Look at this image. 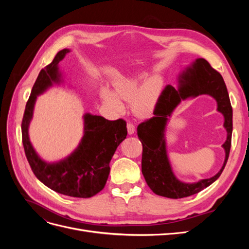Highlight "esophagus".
<instances>
[{"mask_svg":"<svg viewBox=\"0 0 249 249\" xmlns=\"http://www.w3.org/2000/svg\"><path fill=\"white\" fill-rule=\"evenodd\" d=\"M126 129H127V133H129L130 135H132V134H134L135 133V125L132 124V123H127V124H126Z\"/></svg>","mask_w":249,"mask_h":249,"instance_id":"obj_1","label":"esophagus"}]
</instances>
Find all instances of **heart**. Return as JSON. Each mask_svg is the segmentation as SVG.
<instances>
[{
    "instance_id": "heart-1",
    "label": "heart",
    "mask_w": 249,
    "mask_h": 249,
    "mask_svg": "<svg viewBox=\"0 0 249 249\" xmlns=\"http://www.w3.org/2000/svg\"><path fill=\"white\" fill-rule=\"evenodd\" d=\"M144 78L142 71H134L123 74L114 80V91L108 88L103 89V99L117 113L124 111L122 101H130L132 110L138 116H147L154 110L161 95L164 86V78L157 73Z\"/></svg>"
}]
</instances>
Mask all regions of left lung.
Segmentation results:
<instances>
[{
	"label": "left lung",
	"mask_w": 249,
	"mask_h": 249,
	"mask_svg": "<svg viewBox=\"0 0 249 249\" xmlns=\"http://www.w3.org/2000/svg\"><path fill=\"white\" fill-rule=\"evenodd\" d=\"M178 88L165 87L154 111L155 116L145 120L137 127L138 138L142 143V175L154 193L168 198H183L196 194L220 177L228 162L232 132V109L227 86L221 74L199 58L179 73ZM201 94L212 96L217 103V110L225 117L224 126L227 130V140L223 145L226 152L222 169L210 179L195 183L179 181L172 171L166 148L164 130L172 112L187 98Z\"/></svg>",
	"instance_id": "obj_1"
}]
</instances>
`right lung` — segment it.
<instances>
[{
  "label": "right lung",
  "mask_w": 249,
  "mask_h": 249,
  "mask_svg": "<svg viewBox=\"0 0 249 249\" xmlns=\"http://www.w3.org/2000/svg\"><path fill=\"white\" fill-rule=\"evenodd\" d=\"M71 50L57 53L54 60L40 71L26 105L21 123L22 144L30 166L36 178L50 189L67 196L88 198L104 189L110 173V161L117 146L127 135L123 119L108 120L85 113L84 134L77 148L58 162H47L35 152L29 138V125L33 118L37 96L54 84H61L59 62Z\"/></svg>",
  "instance_id": "obj_1"
}]
</instances>
